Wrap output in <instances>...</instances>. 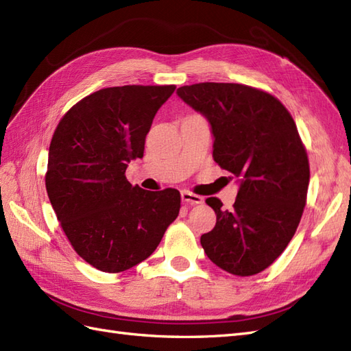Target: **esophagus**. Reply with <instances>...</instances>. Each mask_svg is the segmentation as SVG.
I'll list each match as a JSON object with an SVG mask.
<instances>
[{"label": "esophagus", "mask_w": 351, "mask_h": 351, "mask_svg": "<svg viewBox=\"0 0 351 351\" xmlns=\"http://www.w3.org/2000/svg\"><path fill=\"white\" fill-rule=\"evenodd\" d=\"M181 199H182V202H185L188 204H202L203 203V197L197 195V194H193L190 191H182L181 193Z\"/></svg>", "instance_id": "1"}]
</instances>
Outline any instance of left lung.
Returning a JSON list of instances; mask_svg holds the SVG:
<instances>
[{
	"label": "left lung",
	"mask_w": 351,
	"mask_h": 351,
	"mask_svg": "<svg viewBox=\"0 0 351 351\" xmlns=\"http://www.w3.org/2000/svg\"><path fill=\"white\" fill-rule=\"evenodd\" d=\"M210 125L213 160L237 178L231 210L217 197L206 203L217 226L202 236L206 255L236 276L261 273L293 237L307 199V152L286 108L243 84L199 83L176 90Z\"/></svg>",
	"instance_id": "obj_1"
}]
</instances>
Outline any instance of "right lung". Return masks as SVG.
Instances as JSON below:
<instances>
[{"label":"right lung","mask_w":351,"mask_h":351,"mask_svg":"<svg viewBox=\"0 0 351 351\" xmlns=\"http://www.w3.org/2000/svg\"><path fill=\"white\" fill-rule=\"evenodd\" d=\"M175 86L97 90L65 114L49 149L46 188L68 240L86 263L120 273L147 259L181 208L173 188L147 191L125 179L142 158L152 120Z\"/></svg>","instance_id":"right-lung-1"}]
</instances>
